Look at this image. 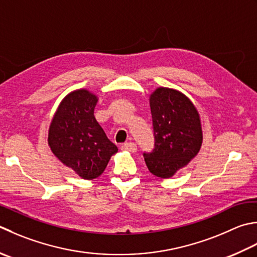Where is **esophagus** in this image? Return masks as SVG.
<instances>
[{
	"instance_id": "esophagus-1",
	"label": "esophagus",
	"mask_w": 257,
	"mask_h": 257,
	"mask_svg": "<svg viewBox=\"0 0 257 257\" xmlns=\"http://www.w3.org/2000/svg\"><path fill=\"white\" fill-rule=\"evenodd\" d=\"M121 150H125V152H130V153H135L137 150V145L135 143H124L121 145Z\"/></svg>"
}]
</instances>
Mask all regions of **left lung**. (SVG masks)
<instances>
[{"instance_id":"8db88e82","label":"left lung","mask_w":257,"mask_h":257,"mask_svg":"<svg viewBox=\"0 0 257 257\" xmlns=\"http://www.w3.org/2000/svg\"><path fill=\"white\" fill-rule=\"evenodd\" d=\"M155 147L144 153L149 172L169 178L198 154L203 143L199 114L182 92L158 88L150 95Z\"/></svg>"}]
</instances>
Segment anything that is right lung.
Listing matches in <instances>:
<instances>
[{
	"label": "right lung",
	"instance_id": "add662e5",
	"mask_svg": "<svg viewBox=\"0 0 257 257\" xmlns=\"http://www.w3.org/2000/svg\"><path fill=\"white\" fill-rule=\"evenodd\" d=\"M97 102V95L85 89L69 93L49 129L48 142L55 157L83 179L99 177L118 152L94 118Z\"/></svg>",
	"mask_w": 257,
	"mask_h": 257
}]
</instances>
